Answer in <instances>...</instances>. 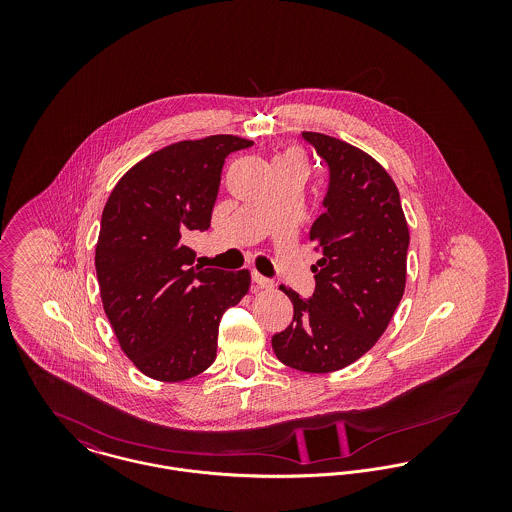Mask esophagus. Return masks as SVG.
Wrapping results in <instances>:
<instances>
[{
    "label": "esophagus",
    "mask_w": 512,
    "mask_h": 512,
    "mask_svg": "<svg viewBox=\"0 0 512 512\" xmlns=\"http://www.w3.org/2000/svg\"><path fill=\"white\" fill-rule=\"evenodd\" d=\"M251 278H253V282H255L259 288H272V280H268L263 274H259L257 270L251 272Z\"/></svg>",
    "instance_id": "34e87169"
}]
</instances>
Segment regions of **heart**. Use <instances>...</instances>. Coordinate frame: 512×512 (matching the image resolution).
<instances>
[{
	"label": "heart",
	"mask_w": 512,
	"mask_h": 512,
	"mask_svg": "<svg viewBox=\"0 0 512 512\" xmlns=\"http://www.w3.org/2000/svg\"><path fill=\"white\" fill-rule=\"evenodd\" d=\"M276 161H303V159H301V155H299V153H297V151H286V153H282V155H280V157H276ZM276 161H274V163H276Z\"/></svg>",
	"instance_id": "b5f03b06"
}]
</instances>
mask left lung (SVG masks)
Here are the masks:
<instances>
[{
  "mask_svg": "<svg viewBox=\"0 0 512 512\" xmlns=\"http://www.w3.org/2000/svg\"><path fill=\"white\" fill-rule=\"evenodd\" d=\"M328 167L322 215L311 240L322 257L307 299L293 303L290 326L272 336L280 363L301 372H334L378 341L405 292L409 226L395 182L365 151L338 138L301 132Z\"/></svg>",
  "mask_w": 512,
  "mask_h": 512,
  "instance_id": "obj_1",
  "label": "left lung"
}]
</instances>
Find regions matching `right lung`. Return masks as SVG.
I'll return each instance as SVG.
<instances>
[{"mask_svg":"<svg viewBox=\"0 0 512 512\" xmlns=\"http://www.w3.org/2000/svg\"><path fill=\"white\" fill-rule=\"evenodd\" d=\"M253 142L217 134L163 147L109 195L96 245L105 315L146 376L182 382L213 365L220 318L249 290V272L194 265L186 242L211 226L224 159Z\"/></svg>","mask_w":512,"mask_h":512,"instance_id":"obj_1","label":"right lung"}]
</instances>
